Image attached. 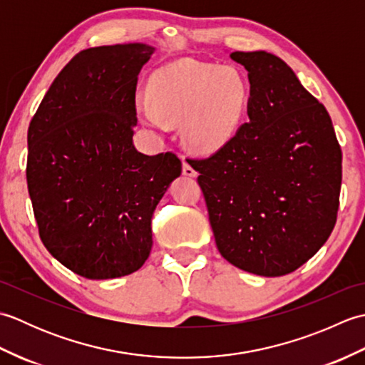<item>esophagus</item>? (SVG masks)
I'll list each match as a JSON object with an SVG mask.
<instances>
[{
    "label": "esophagus",
    "mask_w": 365,
    "mask_h": 365,
    "mask_svg": "<svg viewBox=\"0 0 365 365\" xmlns=\"http://www.w3.org/2000/svg\"><path fill=\"white\" fill-rule=\"evenodd\" d=\"M183 174L188 175V177H196L197 175L195 168H192L188 161H183Z\"/></svg>",
    "instance_id": "34e87169"
}]
</instances>
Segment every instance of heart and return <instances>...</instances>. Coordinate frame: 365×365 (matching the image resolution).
<instances>
[{
  "instance_id": "1",
  "label": "heart",
  "mask_w": 365,
  "mask_h": 365,
  "mask_svg": "<svg viewBox=\"0 0 365 365\" xmlns=\"http://www.w3.org/2000/svg\"><path fill=\"white\" fill-rule=\"evenodd\" d=\"M247 100L250 88L237 68L183 59L152 75L149 97L136 98V111L155 128L182 122L190 147L215 153L235 138Z\"/></svg>"
}]
</instances>
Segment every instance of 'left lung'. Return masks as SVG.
<instances>
[{
	"label": "left lung",
	"instance_id": "8db88e82",
	"mask_svg": "<svg viewBox=\"0 0 365 365\" xmlns=\"http://www.w3.org/2000/svg\"><path fill=\"white\" fill-rule=\"evenodd\" d=\"M230 58L247 71L250 122L221 150L191 163L222 257L247 273L284 276L336 226L342 150L327 108L281 58Z\"/></svg>",
	"mask_w": 365,
	"mask_h": 365
}]
</instances>
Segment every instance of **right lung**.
I'll list each match as a JSON object with an SVG mask.
<instances>
[{
  "mask_svg": "<svg viewBox=\"0 0 365 365\" xmlns=\"http://www.w3.org/2000/svg\"><path fill=\"white\" fill-rule=\"evenodd\" d=\"M145 43L105 45L68 61L28 128L26 180L38 235L58 262L86 279L135 273L152 250V215L182 174L173 152L133 144Z\"/></svg>",
  "mask_w": 365,
  "mask_h": 365,
  "instance_id": "1",
  "label": "right lung"
}]
</instances>
